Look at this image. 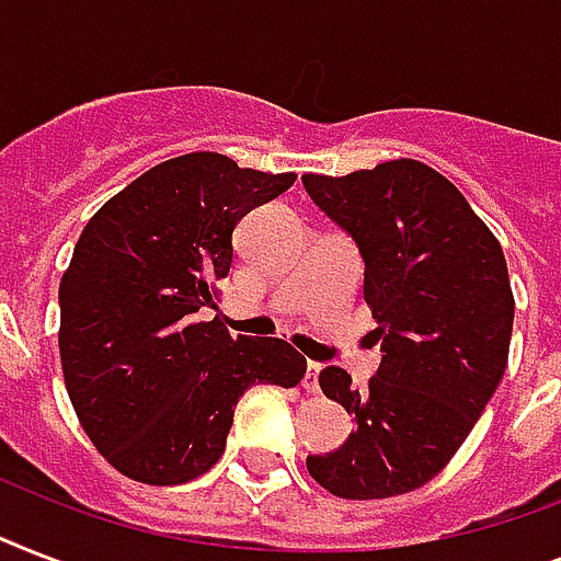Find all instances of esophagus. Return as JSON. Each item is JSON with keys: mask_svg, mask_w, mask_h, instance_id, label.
I'll list each match as a JSON object with an SVG mask.
<instances>
[{"mask_svg": "<svg viewBox=\"0 0 561 561\" xmlns=\"http://www.w3.org/2000/svg\"><path fill=\"white\" fill-rule=\"evenodd\" d=\"M320 369H323V367L311 360V364H308V369H306V378H302V390L311 392V396H314V392H320Z\"/></svg>", "mask_w": 561, "mask_h": 561, "instance_id": "34e87169", "label": "esophagus"}]
</instances>
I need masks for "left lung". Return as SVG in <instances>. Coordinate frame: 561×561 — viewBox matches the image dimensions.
<instances>
[{
	"instance_id": "8db88e82",
	"label": "left lung",
	"mask_w": 561,
	"mask_h": 561,
	"mask_svg": "<svg viewBox=\"0 0 561 561\" xmlns=\"http://www.w3.org/2000/svg\"><path fill=\"white\" fill-rule=\"evenodd\" d=\"M302 186L364 255L383 352L364 390L346 369L320 373L355 431L337 451L311 454L308 474L350 501L404 495L448 466L504 378L515 317L504 250L451 180L419 160L302 174Z\"/></svg>"
}]
</instances>
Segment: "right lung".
<instances>
[{"label":"right lung","instance_id":"add662e5","mask_svg":"<svg viewBox=\"0 0 561 561\" xmlns=\"http://www.w3.org/2000/svg\"><path fill=\"white\" fill-rule=\"evenodd\" d=\"M297 174L215 151L165 160L110 197L60 279V364L78 422L125 478L178 486L227 448L253 383L297 387L306 358L279 337L201 320L232 267V229Z\"/></svg>","mask_w":561,"mask_h":561}]
</instances>
